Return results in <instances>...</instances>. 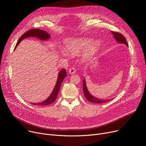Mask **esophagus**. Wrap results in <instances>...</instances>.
Listing matches in <instances>:
<instances>
[{
    "label": "esophagus",
    "mask_w": 146,
    "mask_h": 146,
    "mask_svg": "<svg viewBox=\"0 0 146 146\" xmlns=\"http://www.w3.org/2000/svg\"><path fill=\"white\" fill-rule=\"evenodd\" d=\"M68 72H69V73H70V74H74L76 72V69L74 67H72V68L69 69Z\"/></svg>",
    "instance_id": "34e87169"
}]
</instances>
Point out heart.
I'll return each mask as SVG.
<instances>
[{
    "label": "heart",
    "instance_id": "1",
    "mask_svg": "<svg viewBox=\"0 0 146 146\" xmlns=\"http://www.w3.org/2000/svg\"><path fill=\"white\" fill-rule=\"evenodd\" d=\"M89 38H77L68 39L65 41L66 51L71 55H78L83 50L82 58L83 61H88L92 58L98 52L101 46V42L95 40L92 42ZM62 55L66 56V54L62 52Z\"/></svg>",
    "mask_w": 146,
    "mask_h": 146
}]
</instances>
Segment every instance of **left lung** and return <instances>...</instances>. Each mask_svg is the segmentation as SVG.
Wrapping results in <instances>:
<instances>
[{"instance_id": "left-lung-1", "label": "left lung", "mask_w": 146, "mask_h": 146, "mask_svg": "<svg viewBox=\"0 0 146 146\" xmlns=\"http://www.w3.org/2000/svg\"><path fill=\"white\" fill-rule=\"evenodd\" d=\"M112 35H113V37L115 38V40H116V41L120 44H124L125 45H126L127 47L128 46V43L126 41L125 38L121 34L118 33H115L114 31H111ZM83 91L84 95H85V98H86L87 100H88L89 101L92 102V103H95V104H103V103H105L107 102H109L110 101H111L112 99H101L99 98H97L94 96L92 95L87 88L86 86V80L85 79H84L83 82Z\"/></svg>"}]
</instances>
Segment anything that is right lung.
Returning <instances> with one entry per match:
<instances>
[{"instance_id":"1","label":"right lung","mask_w":146,"mask_h":146,"mask_svg":"<svg viewBox=\"0 0 146 146\" xmlns=\"http://www.w3.org/2000/svg\"><path fill=\"white\" fill-rule=\"evenodd\" d=\"M29 37H35L38 39H39L40 40L42 41H47L50 38H51V36L49 34H48L47 32H45V31L41 30L39 29H32L25 34H23L19 39L17 43L16 46H15V49L17 47V46L18 44L23 40ZM66 71L64 68H63L62 70H61L60 72L58 74V78L57 80V82L56 83V85L54 86V88L52 92H51V95L47 98V99H46L45 101L39 102V103H32L31 104L34 105H41V106H46L50 105L52 104V102H54L56 101V99L57 97L58 94L60 91V86L61 83H62V82L63 81L64 79L66 78Z\"/></svg>"}]
</instances>
